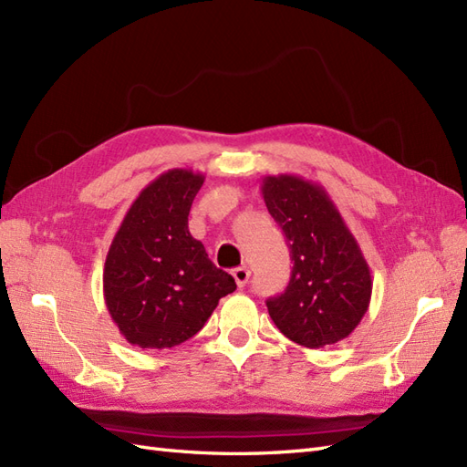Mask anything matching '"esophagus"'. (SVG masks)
<instances>
[{"mask_svg":"<svg viewBox=\"0 0 467 467\" xmlns=\"http://www.w3.org/2000/svg\"><path fill=\"white\" fill-rule=\"evenodd\" d=\"M232 275H234V279H235L237 286L244 288V286L247 285V281H249V275H251V273H249L247 267H237V269L232 271Z\"/></svg>","mask_w":467,"mask_h":467,"instance_id":"1","label":"esophagus"}]
</instances>
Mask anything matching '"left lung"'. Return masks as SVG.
<instances>
[{
  "mask_svg": "<svg viewBox=\"0 0 467 467\" xmlns=\"http://www.w3.org/2000/svg\"><path fill=\"white\" fill-rule=\"evenodd\" d=\"M263 200L291 249V281L267 300L275 326L310 349L356 330L371 300V273L361 249L322 186L296 174L265 176Z\"/></svg>",
  "mask_w": 467,
  "mask_h": 467,
  "instance_id": "left-lung-1",
  "label": "left lung"
}]
</instances>
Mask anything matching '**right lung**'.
Returning a JSON list of instances; mask_svg holds the SVG:
<instances>
[{
	"mask_svg": "<svg viewBox=\"0 0 467 467\" xmlns=\"http://www.w3.org/2000/svg\"><path fill=\"white\" fill-rule=\"evenodd\" d=\"M204 174L171 169L147 184L125 213L104 265L111 320L131 346L174 348L202 330L234 276L188 232Z\"/></svg>",
	"mask_w": 467,
	"mask_h": 467,
	"instance_id": "1",
	"label": "right lung"
}]
</instances>
